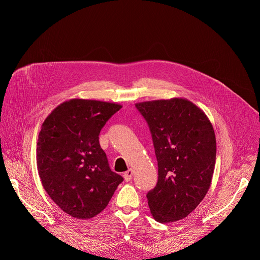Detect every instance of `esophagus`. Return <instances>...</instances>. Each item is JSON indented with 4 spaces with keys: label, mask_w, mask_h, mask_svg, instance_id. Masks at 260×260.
I'll use <instances>...</instances> for the list:
<instances>
[{
    "label": "esophagus",
    "mask_w": 260,
    "mask_h": 260,
    "mask_svg": "<svg viewBox=\"0 0 260 260\" xmlns=\"http://www.w3.org/2000/svg\"><path fill=\"white\" fill-rule=\"evenodd\" d=\"M124 179H125V181H130L131 179H132V176H133V171L131 170V169H129L128 171H126L125 173H124Z\"/></svg>",
    "instance_id": "obj_1"
}]
</instances>
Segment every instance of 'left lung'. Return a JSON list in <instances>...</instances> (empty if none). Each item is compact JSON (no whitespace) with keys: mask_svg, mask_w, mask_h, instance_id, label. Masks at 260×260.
Returning a JSON list of instances; mask_svg holds the SVG:
<instances>
[{"mask_svg":"<svg viewBox=\"0 0 260 260\" xmlns=\"http://www.w3.org/2000/svg\"><path fill=\"white\" fill-rule=\"evenodd\" d=\"M148 124L158 162V181L147 193L160 223L185 218L205 197L213 176L216 139L208 117L182 98L137 103Z\"/></svg>","mask_w":260,"mask_h":260,"instance_id":"1","label":"left lung"}]
</instances>
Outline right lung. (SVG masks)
Wrapping results in <instances>:
<instances>
[{
    "label": "right lung",
    "instance_id": "1",
    "mask_svg": "<svg viewBox=\"0 0 260 260\" xmlns=\"http://www.w3.org/2000/svg\"><path fill=\"white\" fill-rule=\"evenodd\" d=\"M116 103L71 99L45 119L39 133L37 166L51 199L67 214L89 219L108 205L123 177L111 171L99 144Z\"/></svg>",
    "mask_w": 260,
    "mask_h": 260
}]
</instances>
